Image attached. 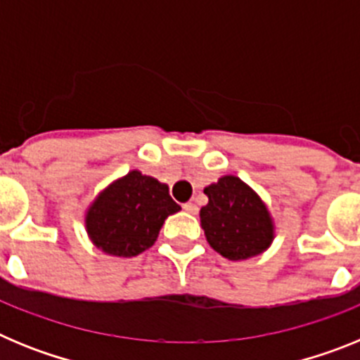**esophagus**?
<instances>
[{
    "mask_svg": "<svg viewBox=\"0 0 360 360\" xmlns=\"http://www.w3.org/2000/svg\"><path fill=\"white\" fill-rule=\"evenodd\" d=\"M182 207H184V211H187V212H189V214H196V212H198V207H196V205L193 202L184 203Z\"/></svg>",
    "mask_w": 360,
    "mask_h": 360,
    "instance_id": "obj_1",
    "label": "esophagus"
}]
</instances>
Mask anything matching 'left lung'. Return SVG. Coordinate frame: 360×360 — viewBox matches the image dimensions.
Wrapping results in <instances>:
<instances>
[{
	"instance_id": "left-lung-1",
	"label": "left lung",
	"mask_w": 360,
	"mask_h": 360,
	"mask_svg": "<svg viewBox=\"0 0 360 360\" xmlns=\"http://www.w3.org/2000/svg\"><path fill=\"white\" fill-rule=\"evenodd\" d=\"M209 203L200 211L209 245L227 259L240 262L263 252L274 227L263 202L240 178L224 176L203 189Z\"/></svg>"
}]
</instances>
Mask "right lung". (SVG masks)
I'll list each match as a JSON object with an SVG mask.
<instances>
[{
  "label": "right lung",
  "instance_id": "right-lung-1",
  "mask_svg": "<svg viewBox=\"0 0 360 360\" xmlns=\"http://www.w3.org/2000/svg\"><path fill=\"white\" fill-rule=\"evenodd\" d=\"M178 211L180 205L169 196V187L131 171L95 200L86 227L98 249L131 257L148 250L157 241L164 219Z\"/></svg>",
  "mask_w": 360,
  "mask_h": 360
}]
</instances>
